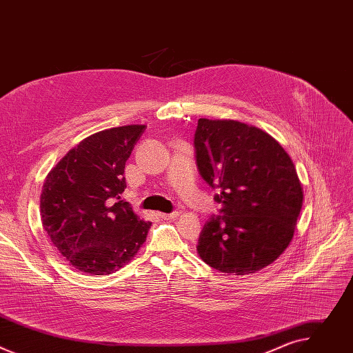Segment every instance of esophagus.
Listing matches in <instances>:
<instances>
[{
  "instance_id": "1",
  "label": "esophagus",
  "mask_w": 353,
  "mask_h": 353,
  "mask_svg": "<svg viewBox=\"0 0 353 353\" xmlns=\"http://www.w3.org/2000/svg\"><path fill=\"white\" fill-rule=\"evenodd\" d=\"M158 215H159L162 219L172 221V219H176V218L180 215V212H172V214H163V212H159Z\"/></svg>"
}]
</instances>
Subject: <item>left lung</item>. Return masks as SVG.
I'll use <instances>...</instances> for the list:
<instances>
[{"mask_svg":"<svg viewBox=\"0 0 353 353\" xmlns=\"http://www.w3.org/2000/svg\"><path fill=\"white\" fill-rule=\"evenodd\" d=\"M196 165L219 188L223 216L205 223L198 256L228 275L254 274L289 245L303 205V187L283 146L264 130L236 120L199 119Z\"/></svg>","mask_w":353,"mask_h":353,"instance_id":"obj_1","label":"left lung"}]
</instances>
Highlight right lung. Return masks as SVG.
<instances>
[{
  "mask_svg": "<svg viewBox=\"0 0 353 353\" xmlns=\"http://www.w3.org/2000/svg\"><path fill=\"white\" fill-rule=\"evenodd\" d=\"M145 125L94 132L48 172L40 194L44 232L78 271L109 275L127 265L152 222L121 199L125 162Z\"/></svg>",
  "mask_w": 353,
  "mask_h": 353,
  "instance_id": "obj_1",
  "label": "right lung"
}]
</instances>
